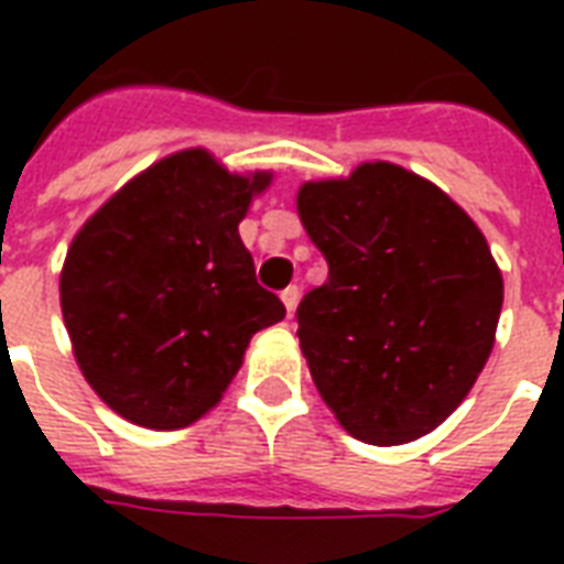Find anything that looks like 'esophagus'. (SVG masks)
Instances as JSON below:
<instances>
[{"mask_svg":"<svg viewBox=\"0 0 564 564\" xmlns=\"http://www.w3.org/2000/svg\"><path fill=\"white\" fill-rule=\"evenodd\" d=\"M299 299H301V290L299 286H286V290L281 292V301H283V307H286V313H295V307H299Z\"/></svg>","mask_w":564,"mask_h":564,"instance_id":"1","label":"esophagus"}]
</instances>
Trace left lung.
<instances>
[{
  "mask_svg": "<svg viewBox=\"0 0 564 564\" xmlns=\"http://www.w3.org/2000/svg\"><path fill=\"white\" fill-rule=\"evenodd\" d=\"M299 216L327 281L299 304L318 394L348 433L403 445L436 430L489 360L503 278L482 230L394 163L307 181Z\"/></svg>",
  "mask_w": 564,
  "mask_h": 564,
  "instance_id": "obj_1",
  "label": "left lung"
}]
</instances>
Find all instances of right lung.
Returning a JSON list of instances; mask_svg holds the SVG:
<instances>
[{"label":"right lung","instance_id":"obj_1","mask_svg":"<svg viewBox=\"0 0 564 564\" xmlns=\"http://www.w3.org/2000/svg\"><path fill=\"white\" fill-rule=\"evenodd\" d=\"M272 172L234 175L204 149L163 158L75 234L61 310L75 362L140 427L181 430L219 403L257 330L286 316L239 239Z\"/></svg>","mask_w":564,"mask_h":564}]
</instances>
